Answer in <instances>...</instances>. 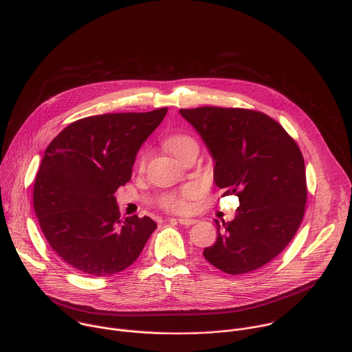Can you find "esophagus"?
I'll list each match as a JSON object with an SVG mask.
<instances>
[{
	"label": "esophagus",
	"instance_id": "1",
	"mask_svg": "<svg viewBox=\"0 0 352 352\" xmlns=\"http://www.w3.org/2000/svg\"><path fill=\"white\" fill-rule=\"evenodd\" d=\"M177 222H178L179 225H184V226H192V225H195L197 221H196V219H188V218H178Z\"/></svg>",
	"mask_w": 352,
	"mask_h": 352
}]
</instances>
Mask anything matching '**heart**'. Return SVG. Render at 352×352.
I'll list each match as a JSON object with an SVG mask.
<instances>
[{"instance_id": "1", "label": "heart", "mask_w": 352, "mask_h": 352, "mask_svg": "<svg viewBox=\"0 0 352 352\" xmlns=\"http://www.w3.org/2000/svg\"><path fill=\"white\" fill-rule=\"evenodd\" d=\"M192 144H196L195 140L186 134H173L167 138L166 141V148L173 153L175 157H178L184 149ZM145 157H141L140 166H144ZM201 189L197 185H188L182 188L179 192L168 193L163 197L162 206L168 210V211H177V212H184L189 210V201L193 200L200 195Z\"/></svg>"}]
</instances>
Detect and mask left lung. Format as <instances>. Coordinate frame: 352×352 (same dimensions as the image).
<instances>
[{
	"mask_svg": "<svg viewBox=\"0 0 352 352\" xmlns=\"http://www.w3.org/2000/svg\"><path fill=\"white\" fill-rule=\"evenodd\" d=\"M179 113L207 146L217 186L240 200L233 221L214 219L217 241L203 256L228 274L265 266L289 244L305 215L306 168L298 144L258 111L200 107Z\"/></svg>",
	"mask_w": 352,
	"mask_h": 352,
	"instance_id": "1",
	"label": "left lung"
}]
</instances>
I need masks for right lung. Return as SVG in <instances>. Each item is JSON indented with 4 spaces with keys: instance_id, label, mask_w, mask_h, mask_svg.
Segmentation results:
<instances>
[{
    "instance_id": "1",
    "label": "right lung",
    "mask_w": 352,
    "mask_h": 352,
    "mask_svg": "<svg viewBox=\"0 0 352 352\" xmlns=\"http://www.w3.org/2000/svg\"><path fill=\"white\" fill-rule=\"evenodd\" d=\"M167 108L89 116L46 148L34 184V211L53 251L83 274L105 277L133 265L157 228L149 217L120 219L113 193L133 174L141 145Z\"/></svg>"
}]
</instances>
